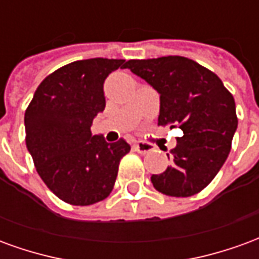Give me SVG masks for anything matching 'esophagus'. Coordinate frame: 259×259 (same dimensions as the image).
<instances>
[{
  "mask_svg": "<svg viewBox=\"0 0 259 259\" xmlns=\"http://www.w3.org/2000/svg\"><path fill=\"white\" fill-rule=\"evenodd\" d=\"M135 150L141 155H146V154H150L151 151H154V147L147 144V143H143V141H137L135 144Z\"/></svg>",
  "mask_w": 259,
  "mask_h": 259,
  "instance_id": "esophagus-1",
  "label": "esophagus"
}]
</instances>
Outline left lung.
<instances>
[{"label": "left lung", "mask_w": 259, "mask_h": 259, "mask_svg": "<svg viewBox=\"0 0 259 259\" xmlns=\"http://www.w3.org/2000/svg\"><path fill=\"white\" fill-rule=\"evenodd\" d=\"M124 68L158 91V124L183 132L166 154L170 166L151 176L154 187L170 197L200 193L217 176L232 148L237 129L233 96L213 72L185 57L130 59Z\"/></svg>", "instance_id": "1"}]
</instances>
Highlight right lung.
I'll list each match as a JSON object with an SVG mask.
<instances>
[{
  "label": "right lung",
  "mask_w": 259,
  "mask_h": 259,
  "mask_svg": "<svg viewBox=\"0 0 259 259\" xmlns=\"http://www.w3.org/2000/svg\"><path fill=\"white\" fill-rule=\"evenodd\" d=\"M124 59L91 58L48 74L25 112L26 146L37 174L58 198L91 205L107 198L130 146L91 135L97 113L105 108L104 81Z\"/></svg>",
  "instance_id": "1"
}]
</instances>
